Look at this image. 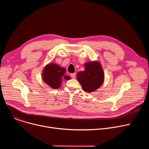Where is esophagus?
Returning <instances> with one entry per match:
<instances>
[{
	"label": "esophagus",
	"mask_w": 149,
	"mask_h": 149,
	"mask_svg": "<svg viewBox=\"0 0 149 149\" xmlns=\"http://www.w3.org/2000/svg\"><path fill=\"white\" fill-rule=\"evenodd\" d=\"M71 77L72 78H75L76 77V74L75 73H72L71 74Z\"/></svg>",
	"instance_id": "obj_1"
}]
</instances>
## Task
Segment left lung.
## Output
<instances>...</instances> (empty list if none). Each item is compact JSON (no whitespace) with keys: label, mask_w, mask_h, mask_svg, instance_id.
<instances>
[{"label":"left lung","mask_w":149,"mask_h":149,"mask_svg":"<svg viewBox=\"0 0 149 149\" xmlns=\"http://www.w3.org/2000/svg\"><path fill=\"white\" fill-rule=\"evenodd\" d=\"M84 67V71L77 73V79L85 91L93 93L102 86L104 81L102 65L99 61H94L86 62Z\"/></svg>","instance_id":"left-lung-1"}]
</instances>
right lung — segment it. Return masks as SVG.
I'll return each instance as SVG.
<instances>
[{
	"instance_id": "right-lung-1",
	"label": "right lung",
	"mask_w": 149,
	"mask_h": 149,
	"mask_svg": "<svg viewBox=\"0 0 149 149\" xmlns=\"http://www.w3.org/2000/svg\"><path fill=\"white\" fill-rule=\"evenodd\" d=\"M66 70L55 63H49L43 69L42 78L44 82L52 89H58L61 86L62 79L69 80L71 77L65 75Z\"/></svg>"
}]
</instances>
